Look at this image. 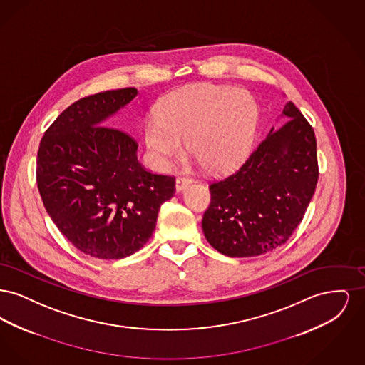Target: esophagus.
<instances>
[{
  "label": "esophagus",
  "instance_id": "esophagus-1",
  "mask_svg": "<svg viewBox=\"0 0 365 365\" xmlns=\"http://www.w3.org/2000/svg\"><path fill=\"white\" fill-rule=\"evenodd\" d=\"M191 183L190 178H186V176H179L178 179H176V191L179 192V191H183Z\"/></svg>",
  "mask_w": 365,
  "mask_h": 365
}]
</instances>
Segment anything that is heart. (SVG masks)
Wrapping results in <instances>:
<instances>
[{
    "label": "heart",
    "mask_w": 365,
    "mask_h": 365,
    "mask_svg": "<svg viewBox=\"0 0 365 365\" xmlns=\"http://www.w3.org/2000/svg\"><path fill=\"white\" fill-rule=\"evenodd\" d=\"M259 122L253 97L232 87L191 85L164 96L157 118L148 120L143 140L157 165L164 168L183 152L213 174L235 170L250 153Z\"/></svg>",
    "instance_id": "heart-1"
}]
</instances>
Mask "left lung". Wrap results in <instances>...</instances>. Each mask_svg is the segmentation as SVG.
<instances>
[{"label":"left lung","mask_w":365,"mask_h":365,"mask_svg":"<svg viewBox=\"0 0 365 365\" xmlns=\"http://www.w3.org/2000/svg\"><path fill=\"white\" fill-rule=\"evenodd\" d=\"M242 167L209 186L204 235L228 257H252L286 242L301 223L319 178L312 125L292 101Z\"/></svg>","instance_id":"8db88e82"}]
</instances>
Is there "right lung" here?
<instances>
[{"label":"right lung","instance_id":"1","mask_svg":"<svg viewBox=\"0 0 365 365\" xmlns=\"http://www.w3.org/2000/svg\"><path fill=\"white\" fill-rule=\"evenodd\" d=\"M138 94L109 90L70 105L46 130L36 158V183L53 223L91 257L119 260L134 255L156 228L175 178L146 171L138 143L105 120Z\"/></svg>","mask_w":365,"mask_h":365}]
</instances>
